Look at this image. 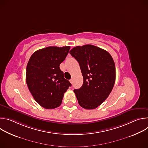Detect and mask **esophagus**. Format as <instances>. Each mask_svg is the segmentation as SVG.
Returning a JSON list of instances; mask_svg holds the SVG:
<instances>
[{"label": "esophagus", "mask_w": 148, "mask_h": 148, "mask_svg": "<svg viewBox=\"0 0 148 148\" xmlns=\"http://www.w3.org/2000/svg\"><path fill=\"white\" fill-rule=\"evenodd\" d=\"M70 81L71 84H73V79H71L70 80Z\"/></svg>", "instance_id": "esophagus-1"}]
</instances>
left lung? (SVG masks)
<instances>
[{"label":"left lung","instance_id":"obj_1","mask_svg":"<svg viewBox=\"0 0 148 148\" xmlns=\"http://www.w3.org/2000/svg\"><path fill=\"white\" fill-rule=\"evenodd\" d=\"M78 62L84 82L74 90L80 106L85 109L97 108L111 93L115 81V66L110 54L99 47L87 45L70 51Z\"/></svg>","mask_w":148,"mask_h":148}]
</instances>
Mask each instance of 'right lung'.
Instances as JSON below:
<instances>
[{
	"mask_svg": "<svg viewBox=\"0 0 148 148\" xmlns=\"http://www.w3.org/2000/svg\"><path fill=\"white\" fill-rule=\"evenodd\" d=\"M70 49V46H50L40 49L32 55L27 63V87L35 101L46 109L58 107L64 94L71 86L60 69Z\"/></svg>",
	"mask_w": 148,
	"mask_h": 148,
	"instance_id": "add662e5",
	"label": "right lung"
}]
</instances>
